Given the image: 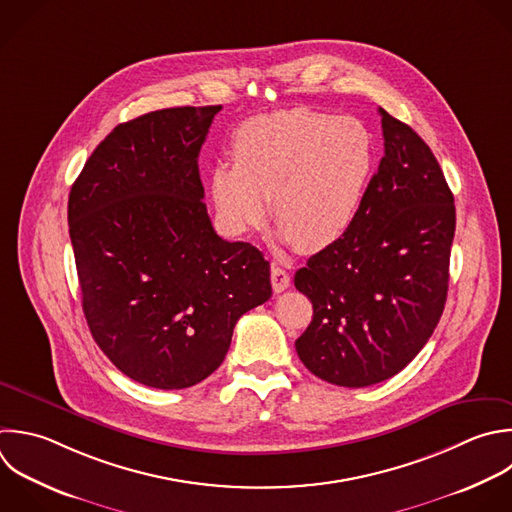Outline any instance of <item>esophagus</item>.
Listing matches in <instances>:
<instances>
[{
    "label": "esophagus",
    "mask_w": 512,
    "mask_h": 512,
    "mask_svg": "<svg viewBox=\"0 0 512 512\" xmlns=\"http://www.w3.org/2000/svg\"><path fill=\"white\" fill-rule=\"evenodd\" d=\"M270 280H272V288H274L276 294L284 292L290 286V274L284 268H280V266H272Z\"/></svg>",
    "instance_id": "obj_1"
}]
</instances>
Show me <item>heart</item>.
Listing matches in <instances>:
<instances>
[{
    "mask_svg": "<svg viewBox=\"0 0 512 512\" xmlns=\"http://www.w3.org/2000/svg\"><path fill=\"white\" fill-rule=\"evenodd\" d=\"M232 164L210 170L216 214L232 236L272 216L280 238L304 254L338 242L358 218L376 162L370 130L356 118L292 108L244 122L232 136Z\"/></svg>",
    "mask_w": 512,
    "mask_h": 512,
    "instance_id": "1",
    "label": "heart"
}]
</instances>
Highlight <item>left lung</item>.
<instances>
[{"mask_svg": "<svg viewBox=\"0 0 512 512\" xmlns=\"http://www.w3.org/2000/svg\"><path fill=\"white\" fill-rule=\"evenodd\" d=\"M384 156L348 232L294 276L314 316L296 340L304 366L348 388L400 372L446 302L454 196L424 140L378 108Z\"/></svg>", "mask_w": 512, "mask_h": 512, "instance_id": "1", "label": "left lung"}]
</instances>
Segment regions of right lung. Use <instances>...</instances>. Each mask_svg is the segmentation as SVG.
Returning <instances> with one entry per match:
<instances>
[{
  "label": "right lung",
  "instance_id": "right-lung-1",
  "mask_svg": "<svg viewBox=\"0 0 512 512\" xmlns=\"http://www.w3.org/2000/svg\"><path fill=\"white\" fill-rule=\"evenodd\" d=\"M222 106L168 108L116 126L68 202L90 332L132 380L176 390L226 358L242 314L272 296L270 264L210 222L200 148Z\"/></svg>",
  "mask_w": 512,
  "mask_h": 512
}]
</instances>
